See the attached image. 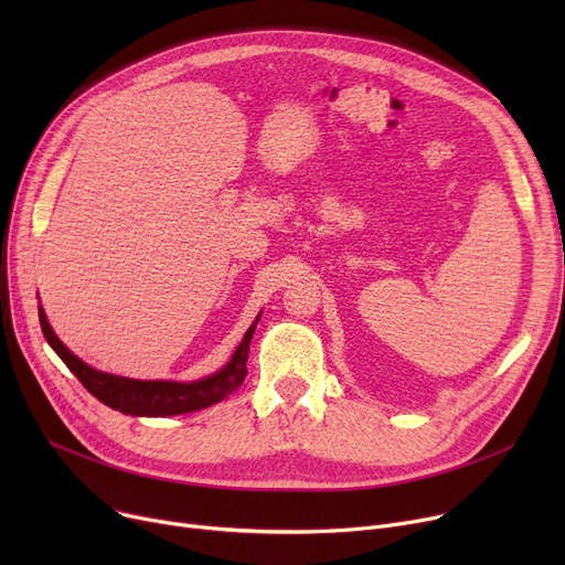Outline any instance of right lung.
<instances>
[{"label":"right lung","instance_id":"add662e5","mask_svg":"<svg viewBox=\"0 0 565 565\" xmlns=\"http://www.w3.org/2000/svg\"><path fill=\"white\" fill-rule=\"evenodd\" d=\"M41 330L52 350L64 360V364L73 371V375L84 384V390L96 396L100 403L109 405L111 409H118L124 414H132V417H171V414H185L194 409H203L213 405L226 396H231L247 375V354L249 343L256 330V322L247 330L243 343L237 345L231 362L217 371L211 377H203L196 382H162V380H130L118 377L109 373H100L92 366H86L82 360L56 339L52 332L50 322L39 309Z\"/></svg>","mask_w":565,"mask_h":565}]
</instances>
